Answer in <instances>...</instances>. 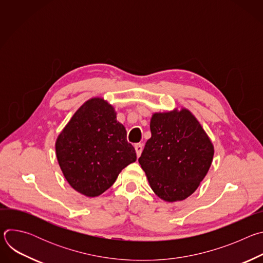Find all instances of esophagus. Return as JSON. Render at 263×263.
<instances>
[{"label": "esophagus", "mask_w": 263, "mask_h": 263, "mask_svg": "<svg viewBox=\"0 0 263 263\" xmlns=\"http://www.w3.org/2000/svg\"><path fill=\"white\" fill-rule=\"evenodd\" d=\"M135 147V151H136V154H137V157H139L141 155V152H142V148H143V145L141 143H136L134 145Z\"/></svg>", "instance_id": "1"}]
</instances>
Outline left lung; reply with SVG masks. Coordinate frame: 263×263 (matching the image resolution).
Returning a JSON list of instances; mask_svg holds the SVG:
<instances>
[{"label": "left lung", "mask_w": 263, "mask_h": 263, "mask_svg": "<svg viewBox=\"0 0 263 263\" xmlns=\"http://www.w3.org/2000/svg\"><path fill=\"white\" fill-rule=\"evenodd\" d=\"M138 162L152 191L173 203L192 196L207 175L214 146L200 122L184 107L154 112Z\"/></svg>", "instance_id": "1"}]
</instances>
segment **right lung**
I'll use <instances>...</instances> for the list:
<instances>
[{
    "label": "right lung",
    "mask_w": 263,
    "mask_h": 263,
    "mask_svg": "<svg viewBox=\"0 0 263 263\" xmlns=\"http://www.w3.org/2000/svg\"><path fill=\"white\" fill-rule=\"evenodd\" d=\"M55 149L67 183L88 198L106 192L119 174L136 161L115 107L100 97L87 100L74 112L59 133Z\"/></svg>",
    "instance_id": "obj_1"
}]
</instances>
